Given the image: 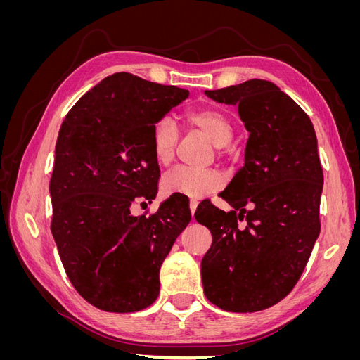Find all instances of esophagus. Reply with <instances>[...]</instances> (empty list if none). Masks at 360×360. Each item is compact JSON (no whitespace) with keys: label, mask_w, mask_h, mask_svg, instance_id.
Here are the masks:
<instances>
[{"label":"esophagus","mask_w":360,"mask_h":360,"mask_svg":"<svg viewBox=\"0 0 360 360\" xmlns=\"http://www.w3.org/2000/svg\"><path fill=\"white\" fill-rule=\"evenodd\" d=\"M197 207H198V201H195V200H191V202H189V209H191L192 217H193V213H195V210H197Z\"/></svg>","instance_id":"1"}]
</instances>
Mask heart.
<instances>
[{
  "mask_svg": "<svg viewBox=\"0 0 360 360\" xmlns=\"http://www.w3.org/2000/svg\"><path fill=\"white\" fill-rule=\"evenodd\" d=\"M188 126L202 132L216 147L230 144L234 135L231 120L213 108H197L184 114ZM179 130L171 118L163 117L155 123L150 135L151 153L162 167H167L176 155ZM224 179L214 169H197L179 167L167 174L162 180V189L167 195H181L192 200H200L217 189H221Z\"/></svg>",
  "mask_w": 360,
  "mask_h": 360,
  "instance_id": "b5f03b06",
  "label": "heart"
}]
</instances>
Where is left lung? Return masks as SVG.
<instances>
[{
  "instance_id": "1",
  "label": "left lung",
  "mask_w": 360,
  "mask_h": 360,
  "mask_svg": "<svg viewBox=\"0 0 360 360\" xmlns=\"http://www.w3.org/2000/svg\"><path fill=\"white\" fill-rule=\"evenodd\" d=\"M205 96L237 105L249 138L245 165L219 193L233 210L201 204L195 212L213 237L201 261L202 287L217 308L255 312L296 285L320 234L317 136L302 108L270 81L249 79Z\"/></svg>"
}]
</instances>
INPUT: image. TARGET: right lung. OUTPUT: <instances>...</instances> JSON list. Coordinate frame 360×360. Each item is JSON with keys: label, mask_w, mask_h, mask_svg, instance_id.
Listing matches in <instances>:
<instances>
[{"label": "right lung", "mask_w": 360, "mask_h": 360, "mask_svg": "<svg viewBox=\"0 0 360 360\" xmlns=\"http://www.w3.org/2000/svg\"><path fill=\"white\" fill-rule=\"evenodd\" d=\"M188 96L120 72L85 93L61 124L51 231L72 285L102 311L135 312L158 299L160 266L191 221L189 205L172 197L148 217L130 213L136 198L158 193L151 129Z\"/></svg>", "instance_id": "1"}]
</instances>
